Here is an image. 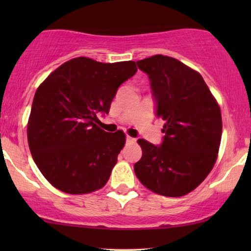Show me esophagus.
Segmentation results:
<instances>
[{"label":"esophagus","mask_w":251,"mask_h":251,"mask_svg":"<svg viewBox=\"0 0 251 251\" xmlns=\"http://www.w3.org/2000/svg\"><path fill=\"white\" fill-rule=\"evenodd\" d=\"M126 143H135L136 139L132 138V137H130V136H126Z\"/></svg>","instance_id":"34e87169"}]
</instances>
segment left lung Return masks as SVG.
Returning a JSON list of instances; mask_svg holds the SVG:
<instances>
[{"label":"left lung","mask_w":251,"mask_h":251,"mask_svg":"<svg viewBox=\"0 0 251 251\" xmlns=\"http://www.w3.org/2000/svg\"><path fill=\"white\" fill-rule=\"evenodd\" d=\"M150 78L155 115L164 120L161 145L138 139L143 155L133 170L144 186L164 197L197 188L217 159L221 108L203 77L175 58L155 54L137 61Z\"/></svg>","instance_id":"left-lung-1"}]
</instances>
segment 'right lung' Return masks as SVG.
Returning a JSON list of instances; mask_svg holds the SVG:
<instances>
[{
	"mask_svg": "<svg viewBox=\"0 0 251 251\" xmlns=\"http://www.w3.org/2000/svg\"><path fill=\"white\" fill-rule=\"evenodd\" d=\"M135 61L99 63L78 57L52 72L37 88L27 138L34 162L47 180L68 194H85L107 183L126 143L121 130L96 125L116 91L136 74Z\"/></svg>",
	"mask_w": 251,
	"mask_h": 251,
	"instance_id": "1",
	"label": "right lung"
}]
</instances>
